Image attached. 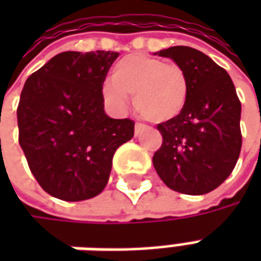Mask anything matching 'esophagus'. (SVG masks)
Segmentation results:
<instances>
[{"label": "esophagus", "instance_id": "1", "mask_svg": "<svg viewBox=\"0 0 261 261\" xmlns=\"http://www.w3.org/2000/svg\"><path fill=\"white\" fill-rule=\"evenodd\" d=\"M145 130V125L141 124V123H137L136 128H134V133H136V136H140L142 131Z\"/></svg>", "mask_w": 261, "mask_h": 261}]
</instances>
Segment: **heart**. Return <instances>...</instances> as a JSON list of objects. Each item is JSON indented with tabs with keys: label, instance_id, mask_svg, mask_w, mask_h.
<instances>
[{
	"label": "heart",
	"instance_id": "heart-1",
	"mask_svg": "<svg viewBox=\"0 0 261 261\" xmlns=\"http://www.w3.org/2000/svg\"><path fill=\"white\" fill-rule=\"evenodd\" d=\"M189 80L185 69L149 54H128L116 63L112 81L102 86L109 108L123 113L128 108V95L140 113L153 123L179 117L189 99Z\"/></svg>",
	"mask_w": 261,
	"mask_h": 261
}]
</instances>
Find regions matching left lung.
<instances>
[{
	"label": "left lung",
	"instance_id": "obj_1",
	"mask_svg": "<svg viewBox=\"0 0 261 261\" xmlns=\"http://www.w3.org/2000/svg\"><path fill=\"white\" fill-rule=\"evenodd\" d=\"M173 60L189 80V99L179 117L158 124L162 147L152 158L166 186L201 196L221 186L242 148L241 102L230 76L201 51L187 46L156 53Z\"/></svg>",
	"mask_w": 261,
	"mask_h": 261
}]
</instances>
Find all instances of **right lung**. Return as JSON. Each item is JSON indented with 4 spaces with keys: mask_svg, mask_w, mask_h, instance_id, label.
<instances>
[{
    "mask_svg": "<svg viewBox=\"0 0 261 261\" xmlns=\"http://www.w3.org/2000/svg\"><path fill=\"white\" fill-rule=\"evenodd\" d=\"M116 51H64L25 82L18 106L19 144L50 196L82 201L103 192L116 149L134 137V121L105 112L102 86Z\"/></svg>",
    "mask_w": 261,
    "mask_h": 261,
    "instance_id": "1",
    "label": "right lung"
}]
</instances>
